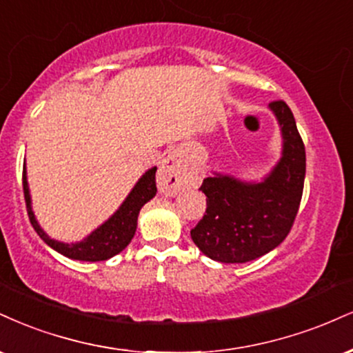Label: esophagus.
Wrapping results in <instances>:
<instances>
[{"label": "esophagus", "instance_id": "esophagus-1", "mask_svg": "<svg viewBox=\"0 0 353 353\" xmlns=\"http://www.w3.org/2000/svg\"><path fill=\"white\" fill-rule=\"evenodd\" d=\"M185 176L182 171L181 156L177 151L168 152L158 171V188L165 195H176L184 188Z\"/></svg>", "mask_w": 353, "mask_h": 353}]
</instances>
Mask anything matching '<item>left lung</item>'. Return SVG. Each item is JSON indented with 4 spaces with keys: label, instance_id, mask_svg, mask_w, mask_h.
<instances>
[{
    "label": "left lung",
    "instance_id": "1",
    "mask_svg": "<svg viewBox=\"0 0 353 353\" xmlns=\"http://www.w3.org/2000/svg\"><path fill=\"white\" fill-rule=\"evenodd\" d=\"M271 112L283 134V156L263 182H241L215 174L201 190L207 209L190 230L199 250L220 263H246L276 248L298 215L305 176V150L286 101L274 100Z\"/></svg>",
    "mask_w": 353,
    "mask_h": 353
}]
</instances>
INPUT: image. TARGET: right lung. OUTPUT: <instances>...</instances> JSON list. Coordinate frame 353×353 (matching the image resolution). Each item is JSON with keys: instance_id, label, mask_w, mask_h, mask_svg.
I'll return each mask as SVG.
<instances>
[{"instance_id": "add662e5", "label": "right lung", "mask_w": 353, "mask_h": 353, "mask_svg": "<svg viewBox=\"0 0 353 353\" xmlns=\"http://www.w3.org/2000/svg\"><path fill=\"white\" fill-rule=\"evenodd\" d=\"M23 190L24 201H26L28 215L31 220L34 230L37 235L48 243L50 248L59 252L63 256L72 258V260L80 261H105L108 258L114 256L126 246L130 245L131 239L134 236L136 225H138V215L141 207L146 202H150L154 197L158 189H156V168H151L150 171L144 172L143 177L136 182V185L131 190L121 207L110 217L103 225H100L95 232H92L87 239L79 241V243H62V241L52 240L46 235L37 223L31 207V195H29L28 177H26V165L23 168Z\"/></svg>"}]
</instances>
